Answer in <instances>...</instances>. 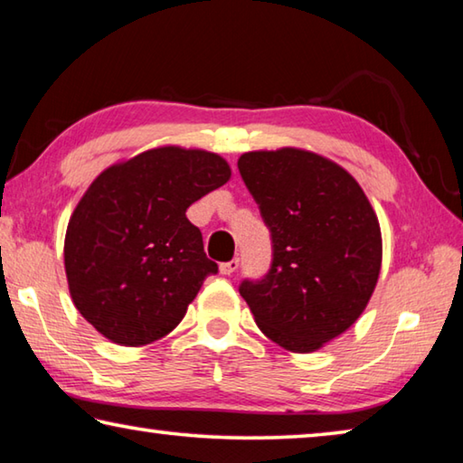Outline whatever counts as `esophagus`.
Masks as SVG:
<instances>
[{
    "mask_svg": "<svg viewBox=\"0 0 463 463\" xmlns=\"http://www.w3.org/2000/svg\"><path fill=\"white\" fill-rule=\"evenodd\" d=\"M239 269V260H231L226 263H221V273L222 276H231V273H234Z\"/></svg>",
    "mask_w": 463,
    "mask_h": 463,
    "instance_id": "1",
    "label": "esophagus"
}]
</instances>
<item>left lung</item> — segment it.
<instances>
[{
  "mask_svg": "<svg viewBox=\"0 0 463 463\" xmlns=\"http://www.w3.org/2000/svg\"><path fill=\"white\" fill-rule=\"evenodd\" d=\"M239 171L273 247L268 276L239 292L265 336L310 354L370 302L382 268L378 216L354 175L304 148L245 153Z\"/></svg>",
  "mask_w": 463,
  "mask_h": 463,
  "instance_id": "left-lung-1",
  "label": "left lung"
}]
</instances>
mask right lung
<instances>
[{
	"label": "right lung",
	"instance_id": "obj_1",
	"mask_svg": "<svg viewBox=\"0 0 463 463\" xmlns=\"http://www.w3.org/2000/svg\"><path fill=\"white\" fill-rule=\"evenodd\" d=\"M229 179L221 155L171 145L93 179L67 224L65 273L75 308L99 335L140 347L182 323L218 271L185 210Z\"/></svg>",
	"mask_w": 463,
	"mask_h": 463
}]
</instances>
